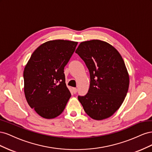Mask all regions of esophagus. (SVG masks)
Masks as SVG:
<instances>
[{
    "mask_svg": "<svg viewBox=\"0 0 152 152\" xmlns=\"http://www.w3.org/2000/svg\"><path fill=\"white\" fill-rule=\"evenodd\" d=\"M72 91H73V93H74V94L77 93V88H75V87H73V88H72Z\"/></svg>",
    "mask_w": 152,
    "mask_h": 152,
    "instance_id": "obj_1",
    "label": "esophagus"
}]
</instances>
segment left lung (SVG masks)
<instances>
[{"instance_id": "1", "label": "left lung", "mask_w": 152, "mask_h": 152, "mask_svg": "<svg viewBox=\"0 0 152 152\" xmlns=\"http://www.w3.org/2000/svg\"><path fill=\"white\" fill-rule=\"evenodd\" d=\"M75 53L90 73V87L78 99L88 115L94 120L112 116L127 95L129 77L121 55L108 43L99 40L81 42Z\"/></svg>"}]
</instances>
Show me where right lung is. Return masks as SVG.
I'll return each instance as SVG.
<instances>
[{
    "label": "right lung",
    "mask_w": 152,
    "mask_h": 152,
    "mask_svg": "<svg viewBox=\"0 0 152 152\" xmlns=\"http://www.w3.org/2000/svg\"><path fill=\"white\" fill-rule=\"evenodd\" d=\"M77 44L64 40L45 42L31 54L24 69L26 101L43 118H53L59 115L71 97L65 83L64 68Z\"/></svg>",
    "instance_id": "right-lung-1"
}]
</instances>
